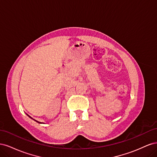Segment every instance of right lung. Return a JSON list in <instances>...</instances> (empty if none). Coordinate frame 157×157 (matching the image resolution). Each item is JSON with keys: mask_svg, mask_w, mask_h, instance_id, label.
<instances>
[{"mask_svg": "<svg viewBox=\"0 0 157 157\" xmlns=\"http://www.w3.org/2000/svg\"><path fill=\"white\" fill-rule=\"evenodd\" d=\"M27 116H29V115H27Z\"/></svg>", "mask_w": 157, "mask_h": 157, "instance_id": "right-lung-1", "label": "right lung"}]
</instances>
